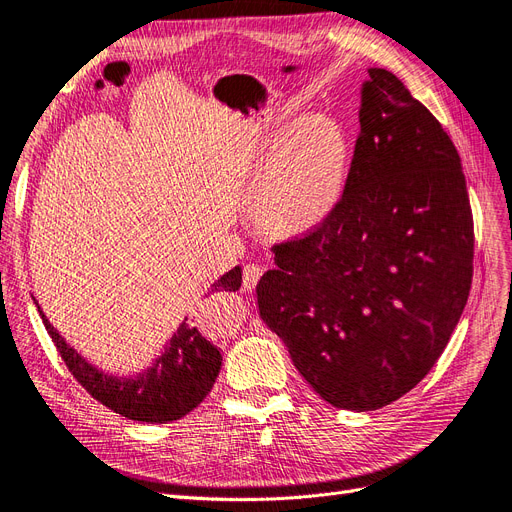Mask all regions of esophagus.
<instances>
[{"instance_id":"esophagus-1","label":"esophagus","mask_w":512,"mask_h":512,"mask_svg":"<svg viewBox=\"0 0 512 512\" xmlns=\"http://www.w3.org/2000/svg\"><path fill=\"white\" fill-rule=\"evenodd\" d=\"M261 274H263V268L257 266V263H249V266H244V270H242V289L253 291L255 285H257V280L261 278Z\"/></svg>"}]
</instances>
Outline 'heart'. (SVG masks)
I'll return each mask as SVG.
<instances>
[{
	"instance_id": "1",
	"label": "heart",
	"mask_w": 512,
	"mask_h": 512,
	"mask_svg": "<svg viewBox=\"0 0 512 512\" xmlns=\"http://www.w3.org/2000/svg\"><path fill=\"white\" fill-rule=\"evenodd\" d=\"M270 164L259 219L276 232L308 230L344 192L348 151L342 130L327 118H308L287 132Z\"/></svg>"
}]
</instances>
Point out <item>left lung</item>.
I'll return each instance as SVG.
<instances>
[{
    "label": "left lung",
    "mask_w": 512,
    "mask_h": 512,
    "mask_svg": "<svg viewBox=\"0 0 512 512\" xmlns=\"http://www.w3.org/2000/svg\"><path fill=\"white\" fill-rule=\"evenodd\" d=\"M342 198L274 244L259 316L327 403L373 411L439 361L472 285L475 230L456 145L394 73L371 67Z\"/></svg>",
    "instance_id": "obj_1"
}]
</instances>
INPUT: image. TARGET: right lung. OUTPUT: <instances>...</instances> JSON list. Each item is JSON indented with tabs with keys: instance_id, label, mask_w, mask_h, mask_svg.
<instances>
[{
	"instance_id": "1",
	"label": "right lung",
	"mask_w": 512,
	"mask_h": 512,
	"mask_svg": "<svg viewBox=\"0 0 512 512\" xmlns=\"http://www.w3.org/2000/svg\"><path fill=\"white\" fill-rule=\"evenodd\" d=\"M240 282L242 270L236 266L213 282L211 291H238ZM40 316L75 380L82 384L92 399H97L101 405L128 420L166 424L183 418L206 399L221 369L219 350L211 342H206L196 327L185 323L187 318L147 371L135 377H116L92 367L48 323L42 310Z\"/></svg>"
}]
</instances>
